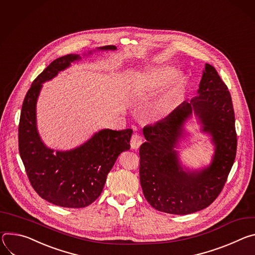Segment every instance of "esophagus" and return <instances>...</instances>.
<instances>
[{"label":"esophagus","mask_w":255,"mask_h":255,"mask_svg":"<svg viewBox=\"0 0 255 255\" xmlns=\"http://www.w3.org/2000/svg\"><path fill=\"white\" fill-rule=\"evenodd\" d=\"M142 143H143V138H142V136H140L139 134L134 133V134L131 135V138H130V147H131V149H133V150L138 149L139 146L142 145Z\"/></svg>","instance_id":"obj_1"}]
</instances>
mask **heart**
I'll use <instances>...</instances> for the list:
<instances>
[{"label": "heart", "mask_w": 255, "mask_h": 255, "mask_svg": "<svg viewBox=\"0 0 255 255\" xmlns=\"http://www.w3.org/2000/svg\"><path fill=\"white\" fill-rule=\"evenodd\" d=\"M173 79H174V72L171 69L160 68L150 72L146 76L143 82L142 89L144 92H155L166 87L167 85H169L172 82ZM178 95H179V88L178 87L173 88L171 92L169 93L168 96L166 97V102L176 99Z\"/></svg>", "instance_id": "heart-1"}]
</instances>
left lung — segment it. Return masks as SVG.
<instances>
[{
    "instance_id": "1",
    "label": "left lung",
    "mask_w": 255,
    "mask_h": 255,
    "mask_svg": "<svg viewBox=\"0 0 255 255\" xmlns=\"http://www.w3.org/2000/svg\"><path fill=\"white\" fill-rule=\"evenodd\" d=\"M199 95L184 101L164 120L143 128L139 181L148 203L167 214L187 215L209 207L222 191L233 166L237 134L232 98L216 69L205 65ZM194 114L211 134L215 154L201 171H188L175 150L185 136L184 124Z\"/></svg>"
}]
</instances>
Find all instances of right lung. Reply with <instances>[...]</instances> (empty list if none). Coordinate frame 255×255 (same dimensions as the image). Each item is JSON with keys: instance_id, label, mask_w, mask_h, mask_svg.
Segmentation results:
<instances>
[{"instance_id": "1", "label": "right lung", "mask_w": 255, "mask_h": 255, "mask_svg": "<svg viewBox=\"0 0 255 255\" xmlns=\"http://www.w3.org/2000/svg\"><path fill=\"white\" fill-rule=\"evenodd\" d=\"M97 49L116 50L117 46ZM80 60L79 54L64 55L37 76L24 98L18 129L19 153L34 190L48 203L72 209L87 207L101 194L118 157L129 150L132 133L130 128H104L70 151L54 152L44 145L36 128V102L42 84Z\"/></svg>"}]
</instances>
